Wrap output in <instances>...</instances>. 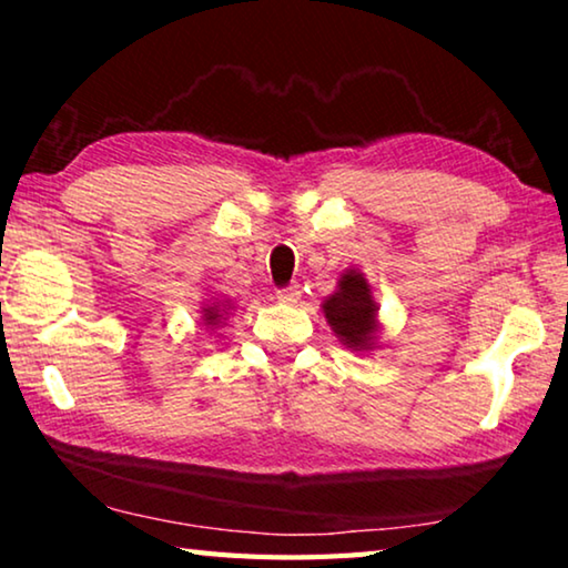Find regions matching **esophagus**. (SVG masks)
Segmentation results:
<instances>
[{"instance_id": "1", "label": "esophagus", "mask_w": 568, "mask_h": 568, "mask_svg": "<svg viewBox=\"0 0 568 568\" xmlns=\"http://www.w3.org/2000/svg\"><path fill=\"white\" fill-rule=\"evenodd\" d=\"M277 301L283 303H297L301 301V285H287L277 291Z\"/></svg>"}]
</instances>
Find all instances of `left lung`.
<instances>
[{
  "mask_svg": "<svg viewBox=\"0 0 568 568\" xmlns=\"http://www.w3.org/2000/svg\"><path fill=\"white\" fill-rule=\"evenodd\" d=\"M338 293L323 303V313L338 338L353 351H365L376 333V301L361 273H345Z\"/></svg>",
  "mask_w": 568,
  "mask_h": 568,
  "instance_id": "8db88e82",
  "label": "left lung"
}]
</instances>
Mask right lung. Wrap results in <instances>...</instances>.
I'll list each match as a JSON object with an SVG mask.
<instances>
[{
	"label": "right lung",
	"mask_w": 568,
	"mask_h": 568,
	"mask_svg": "<svg viewBox=\"0 0 568 568\" xmlns=\"http://www.w3.org/2000/svg\"><path fill=\"white\" fill-rule=\"evenodd\" d=\"M225 311H230V307H225ZM223 311H220V307L217 305H213V307H205V321L210 323V325H213V323H220V321H223Z\"/></svg>",
	"instance_id": "obj_1"
}]
</instances>
